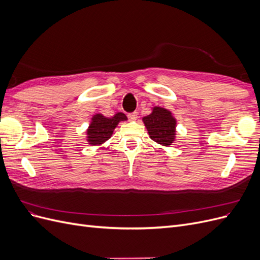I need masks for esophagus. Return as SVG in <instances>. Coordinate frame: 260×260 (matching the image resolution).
I'll use <instances>...</instances> for the list:
<instances>
[{
	"label": "esophagus",
	"instance_id": "obj_1",
	"mask_svg": "<svg viewBox=\"0 0 260 260\" xmlns=\"http://www.w3.org/2000/svg\"><path fill=\"white\" fill-rule=\"evenodd\" d=\"M128 117H129V119H130L131 121H136V120H137V118H138V113H137V112H135V113L128 114Z\"/></svg>",
	"mask_w": 260,
	"mask_h": 260
}]
</instances>
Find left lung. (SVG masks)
Listing matches in <instances>:
<instances>
[{"label":"left lung","mask_w":260,"mask_h":260,"mask_svg":"<svg viewBox=\"0 0 260 260\" xmlns=\"http://www.w3.org/2000/svg\"><path fill=\"white\" fill-rule=\"evenodd\" d=\"M149 138L162 146H170L177 138V119L167 108L154 106L149 115L142 118Z\"/></svg>","instance_id":"8db88e82"}]
</instances>
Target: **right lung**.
<instances>
[{
  "label": "right lung",
  "instance_id": "obj_1",
  "mask_svg": "<svg viewBox=\"0 0 260 260\" xmlns=\"http://www.w3.org/2000/svg\"><path fill=\"white\" fill-rule=\"evenodd\" d=\"M128 118L122 113H117L113 117H105L96 113L91 118L88 129L85 130V140L89 145L100 146L104 144L113 136L114 130L121 121H127Z\"/></svg>",
  "mask_w": 260,
  "mask_h": 260
}]
</instances>
